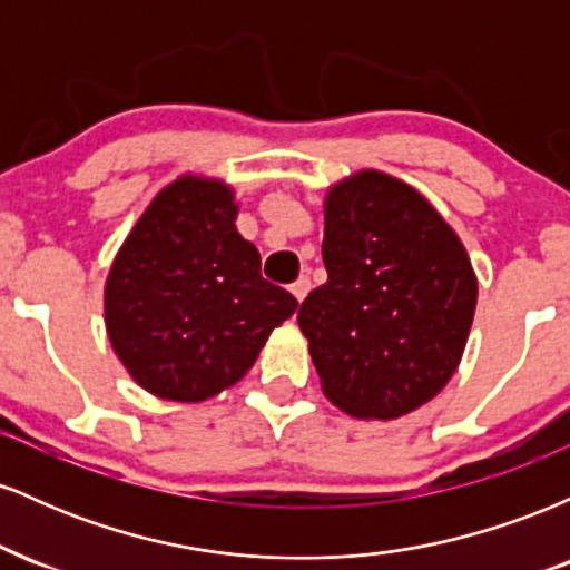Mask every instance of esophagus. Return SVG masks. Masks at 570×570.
<instances>
[{
	"label": "esophagus",
	"instance_id": "esophagus-1",
	"mask_svg": "<svg viewBox=\"0 0 570 570\" xmlns=\"http://www.w3.org/2000/svg\"><path fill=\"white\" fill-rule=\"evenodd\" d=\"M307 292H311V278L299 276V278L292 284V294H294V297H297V303H303V299L307 297Z\"/></svg>",
	"mask_w": 570,
	"mask_h": 570
}]
</instances>
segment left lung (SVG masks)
<instances>
[{"label":"left lung","mask_w":570,"mask_h":570,"mask_svg":"<svg viewBox=\"0 0 570 570\" xmlns=\"http://www.w3.org/2000/svg\"><path fill=\"white\" fill-rule=\"evenodd\" d=\"M326 284L297 324L332 404L394 421L448 385L466 348L476 276L453 227L417 189L358 171L326 193Z\"/></svg>","instance_id":"8db88e82"}]
</instances>
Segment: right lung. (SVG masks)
<instances>
[{
    "label": "right lung",
    "mask_w": 570,
    "mask_h": 570,
    "mask_svg": "<svg viewBox=\"0 0 570 570\" xmlns=\"http://www.w3.org/2000/svg\"><path fill=\"white\" fill-rule=\"evenodd\" d=\"M225 181L181 176L160 189L117 252L104 289L112 348L141 389L203 402L252 370L297 299L263 278L235 230Z\"/></svg>",
    "instance_id": "obj_1"
}]
</instances>
